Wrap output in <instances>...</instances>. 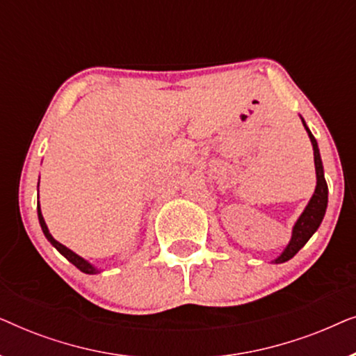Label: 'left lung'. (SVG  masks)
Masks as SVG:
<instances>
[{
  "label": "left lung",
  "instance_id": "left-lung-1",
  "mask_svg": "<svg viewBox=\"0 0 356 356\" xmlns=\"http://www.w3.org/2000/svg\"><path fill=\"white\" fill-rule=\"evenodd\" d=\"M301 118V116H300ZM301 123H303L306 133L309 136L311 145H313V152H314V168H316V189L311 196L308 206L305 207V211L301 212V216L298 217V220L295 222L293 230H291V240L284 251L280 252V256H277L274 261V264H282V262L290 261L296 252H298L301 248H303L311 236L314 235L316 230H318L321 222L325 216V209H327V183H325L324 178V167H323V160H321V154H319V147L318 143H316L314 136L311 134V131L308 126H306L305 120L301 118Z\"/></svg>",
  "mask_w": 356,
  "mask_h": 356
}]
</instances>
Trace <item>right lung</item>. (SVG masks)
<instances>
[{
  "instance_id": "obj_1",
  "label": "right lung",
  "mask_w": 356,
  "mask_h": 356,
  "mask_svg": "<svg viewBox=\"0 0 356 356\" xmlns=\"http://www.w3.org/2000/svg\"><path fill=\"white\" fill-rule=\"evenodd\" d=\"M37 212H38V222H40L42 232H43V235L47 236V240L50 241L51 245L55 246L56 250L60 251L61 254L65 256L66 259L71 262V264H74V266L77 267V269L84 272V274H90V275H94V274H99L100 269H97V267H95L94 264H90L89 261H86L84 257H81L79 254H76L74 251H71L70 248H66L65 245H61L60 241H56L55 238L51 236V233H50V230H48V227H47V223H45V218H43V216H42V211H40V204H37Z\"/></svg>"
}]
</instances>
